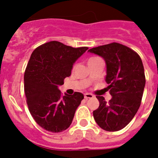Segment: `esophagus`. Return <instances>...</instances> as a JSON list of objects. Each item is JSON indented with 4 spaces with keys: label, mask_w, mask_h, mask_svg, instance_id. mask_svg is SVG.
<instances>
[{
    "label": "esophagus",
    "mask_w": 158,
    "mask_h": 158,
    "mask_svg": "<svg viewBox=\"0 0 158 158\" xmlns=\"http://www.w3.org/2000/svg\"><path fill=\"white\" fill-rule=\"evenodd\" d=\"M85 99L93 98V95L90 94V93H85Z\"/></svg>",
    "instance_id": "1"
}]
</instances>
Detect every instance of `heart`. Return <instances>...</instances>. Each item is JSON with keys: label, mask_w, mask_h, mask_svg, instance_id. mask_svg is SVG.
Returning <instances> with one entry per match:
<instances>
[{"label": "heart", "mask_w": 158, "mask_h": 158, "mask_svg": "<svg viewBox=\"0 0 158 158\" xmlns=\"http://www.w3.org/2000/svg\"><path fill=\"white\" fill-rule=\"evenodd\" d=\"M99 59H101V58H99V57H91V58L89 59V62H94V61H96V60H99Z\"/></svg>", "instance_id": "b5f03b06"}]
</instances>
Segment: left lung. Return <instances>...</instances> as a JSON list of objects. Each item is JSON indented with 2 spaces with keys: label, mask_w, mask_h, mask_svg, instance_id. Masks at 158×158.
Wrapping results in <instances>:
<instances>
[{
  "label": "left lung",
  "mask_w": 158,
  "mask_h": 158,
  "mask_svg": "<svg viewBox=\"0 0 158 158\" xmlns=\"http://www.w3.org/2000/svg\"><path fill=\"white\" fill-rule=\"evenodd\" d=\"M89 52L105 61V81L111 96L108 102L104 96H96L100 106L93 111L95 121L104 131L122 130L140 107L146 85L142 59L133 50L117 43L94 47Z\"/></svg>",
  "instance_id": "obj_1"
}]
</instances>
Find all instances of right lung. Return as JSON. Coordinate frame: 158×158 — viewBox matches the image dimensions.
Wrapping results in <instances>:
<instances>
[{"label": "right lung", "instance_id": "1", "mask_svg": "<svg viewBox=\"0 0 158 158\" xmlns=\"http://www.w3.org/2000/svg\"><path fill=\"white\" fill-rule=\"evenodd\" d=\"M88 49L51 41L32 52L24 73L25 96L31 115L46 131L58 133L72 123L84 95L76 92L62 96L58 87L70 76L73 64Z\"/></svg>", "mask_w": 158, "mask_h": 158}]
</instances>
